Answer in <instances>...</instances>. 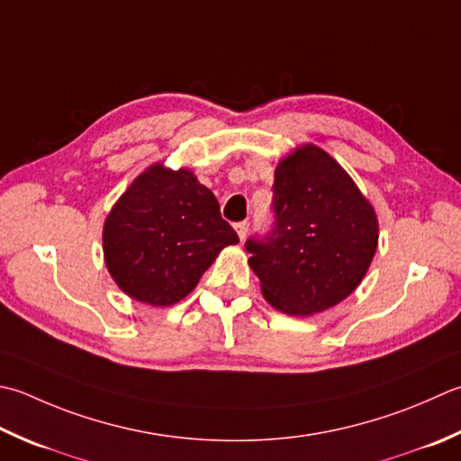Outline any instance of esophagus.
<instances>
[{
	"label": "esophagus",
	"instance_id": "34e87169",
	"mask_svg": "<svg viewBox=\"0 0 461 461\" xmlns=\"http://www.w3.org/2000/svg\"><path fill=\"white\" fill-rule=\"evenodd\" d=\"M236 231H238V236H240L241 241L246 240L248 231H249V221H238V223H236Z\"/></svg>",
	"mask_w": 461,
	"mask_h": 461
}]
</instances>
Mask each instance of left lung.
<instances>
[{
    "label": "left lung",
    "instance_id": "obj_1",
    "mask_svg": "<svg viewBox=\"0 0 461 461\" xmlns=\"http://www.w3.org/2000/svg\"><path fill=\"white\" fill-rule=\"evenodd\" d=\"M274 228L246 241L261 294L287 315L320 313L356 290L377 249V218L346 169L305 143L276 167Z\"/></svg>",
    "mask_w": 461,
    "mask_h": 461
}]
</instances>
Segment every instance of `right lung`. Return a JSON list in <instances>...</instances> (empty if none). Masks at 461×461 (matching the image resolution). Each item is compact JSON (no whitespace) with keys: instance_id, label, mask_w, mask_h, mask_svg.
Listing matches in <instances>:
<instances>
[{"instance_id":"1","label":"right lung","mask_w":461,"mask_h":461,"mask_svg":"<svg viewBox=\"0 0 461 461\" xmlns=\"http://www.w3.org/2000/svg\"><path fill=\"white\" fill-rule=\"evenodd\" d=\"M238 241L210 189L189 169L161 164L133 179L104 223V258L115 284L159 308L184 300L220 251Z\"/></svg>"}]
</instances>
